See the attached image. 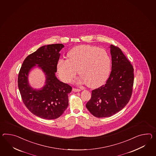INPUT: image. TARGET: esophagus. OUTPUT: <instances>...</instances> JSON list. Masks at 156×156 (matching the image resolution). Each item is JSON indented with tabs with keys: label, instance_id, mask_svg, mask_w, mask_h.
<instances>
[{
	"label": "esophagus",
	"instance_id": "obj_1",
	"mask_svg": "<svg viewBox=\"0 0 156 156\" xmlns=\"http://www.w3.org/2000/svg\"><path fill=\"white\" fill-rule=\"evenodd\" d=\"M81 91L80 89H78V88H73V91L74 92H80Z\"/></svg>",
	"mask_w": 156,
	"mask_h": 156
}]
</instances>
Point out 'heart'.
<instances>
[{
    "label": "heart",
    "instance_id": "heart-1",
    "mask_svg": "<svg viewBox=\"0 0 156 156\" xmlns=\"http://www.w3.org/2000/svg\"><path fill=\"white\" fill-rule=\"evenodd\" d=\"M68 59L61 58L57 64L60 79L70 83L76 70L80 76L79 82L96 88L106 82L110 74L112 60L106 50L95 46H77L69 52Z\"/></svg>",
    "mask_w": 156,
    "mask_h": 156
}]
</instances>
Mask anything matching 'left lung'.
I'll return each mask as SVG.
<instances>
[{
    "label": "left lung",
    "mask_w": 156,
    "mask_h": 156,
    "mask_svg": "<svg viewBox=\"0 0 156 156\" xmlns=\"http://www.w3.org/2000/svg\"><path fill=\"white\" fill-rule=\"evenodd\" d=\"M112 71L106 83L92 91L86 108L98 118L111 117L129 103L133 84V65L116 46L110 45Z\"/></svg>",
    "instance_id": "left-lung-1"
}]
</instances>
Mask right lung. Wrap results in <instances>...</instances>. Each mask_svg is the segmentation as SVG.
<instances>
[{
    "label": "right lung",
    "instance_id": "obj_1",
    "mask_svg": "<svg viewBox=\"0 0 156 156\" xmlns=\"http://www.w3.org/2000/svg\"><path fill=\"white\" fill-rule=\"evenodd\" d=\"M62 44L42 46L23 62L18 76V87L23 102L28 110L40 118H58L69 105L68 94L72 88L58 80L55 75ZM35 67L42 69L46 76L45 85L40 89L30 87L28 76Z\"/></svg>",
    "mask_w": 156,
    "mask_h": 156
}]
</instances>
